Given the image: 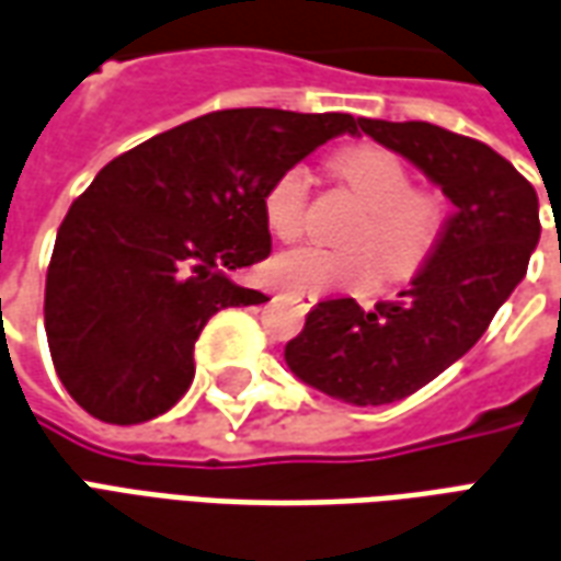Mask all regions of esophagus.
I'll return each instance as SVG.
<instances>
[{"label":"esophagus","instance_id":"esophagus-1","mask_svg":"<svg viewBox=\"0 0 561 561\" xmlns=\"http://www.w3.org/2000/svg\"><path fill=\"white\" fill-rule=\"evenodd\" d=\"M288 300H291V304H297V306H300V309H312V306L318 304V294L291 291V294H288Z\"/></svg>","mask_w":561,"mask_h":561}]
</instances>
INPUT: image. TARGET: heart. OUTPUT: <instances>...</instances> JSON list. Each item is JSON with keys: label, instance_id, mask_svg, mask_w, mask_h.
Here are the masks:
<instances>
[{"label": "heart", "instance_id": "b5f03b06", "mask_svg": "<svg viewBox=\"0 0 561 561\" xmlns=\"http://www.w3.org/2000/svg\"><path fill=\"white\" fill-rule=\"evenodd\" d=\"M333 171L366 204L345 237L348 249L297 245L270 261V279L288 291H364L376 282L409 279L433 257L445 231V204L414 188L409 164L385 147H354L333 159ZM264 225L276 240H297L309 225V171H279L261 197Z\"/></svg>", "mask_w": 561, "mask_h": 561}]
</instances>
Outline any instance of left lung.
<instances>
[{
  "mask_svg": "<svg viewBox=\"0 0 561 561\" xmlns=\"http://www.w3.org/2000/svg\"><path fill=\"white\" fill-rule=\"evenodd\" d=\"M360 131L414 161L454 201L433 257L412 288L376 309L321 300L285 360L306 385L352 405H388L457 364L529 270L541 237L538 195L495 149L430 123L357 119Z\"/></svg>",
  "mask_w": 561,
  "mask_h": 561,
  "instance_id": "1",
  "label": "left lung"
}]
</instances>
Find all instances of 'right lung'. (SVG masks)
<instances>
[{"label":"right lung","mask_w":561,"mask_h":561,"mask_svg":"<svg viewBox=\"0 0 561 561\" xmlns=\"http://www.w3.org/2000/svg\"><path fill=\"white\" fill-rule=\"evenodd\" d=\"M352 114L231 107L107 161L56 233L44 330L56 376L83 412L144 423L195 378V342L228 306L267 294L231 282L270 255L261 197Z\"/></svg>","instance_id":"1"}]
</instances>
